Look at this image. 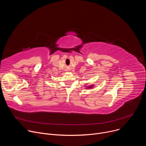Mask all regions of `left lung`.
<instances>
[{"mask_svg": "<svg viewBox=\"0 0 146 146\" xmlns=\"http://www.w3.org/2000/svg\"><path fill=\"white\" fill-rule=\"evenodd\" d=\"M87 86V85H86ZM86 89H91V88H93L94 87V84H92V85H89L88 86H86Z\"/></svg>", "mask_w": 146, "mask_h": 146, "instance_id": "left-lung-1", "label": "left lung"}]
</instances>
